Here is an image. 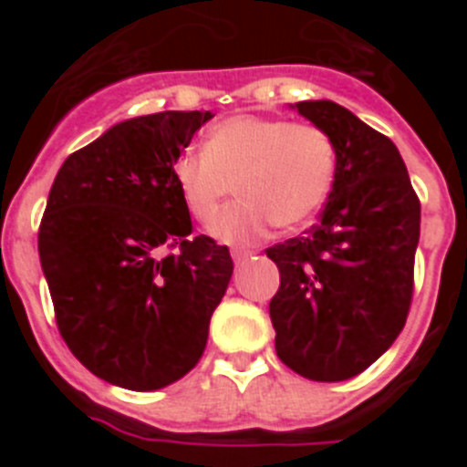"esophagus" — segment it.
Instances as JSON below:
<instances>
[{
  "label": "esophagus",
  "instance_id": "1",
  "mask_svg": "<svg viewBox=\"0 0 467 467\" xmlns=\"http://www.w3.org/2000/svg\"><path fill=\"white\" fill-rule=\"evenodd\" d=\"M231 257H234V262L236 264H241V262H245V259L253 257V253H250V250H234V253H231Z\"/></svg>",
  "mask_w": 467,
  "mask_h": 467
}]
</instances>
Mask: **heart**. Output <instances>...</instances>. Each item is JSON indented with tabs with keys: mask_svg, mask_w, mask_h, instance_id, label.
I'll return each instance as SVG.
<instances>
[{
	"mask_svg": "<svg viewBox=\"0 0 467 467\" xmlns=\"http://www.w3.org/2000/svg\"><path fill=\"white\" fill-rule=\"evenodd\" d=\"M334 171L337 151L323 128L238 114L210 128L201 154L180 156L172 177L189 214L201 224L217 217L236 184L241 201L220 214L213 236L250 245L274 224H306L325 203Z\"/></svg>",
	"mask_w": 467,
	"mask_h": 467,
	"instance_id": "obj_1",
	"label": "heart"
}]
</instances>
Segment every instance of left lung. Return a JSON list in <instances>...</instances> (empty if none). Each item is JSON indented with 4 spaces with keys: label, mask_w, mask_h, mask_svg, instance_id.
<instances>
[{
    "label": "left lung",
    "mask_w": 467,
    "mask_h": 467,
    "mask_svg": "<svg viewBox=\"0 0 467 467\" xmlns=\"http://www.w3.org/2000/svg\"><path fill=\"white\" fill-rule=\"evenodd\" d=\"M290 107L332 138L337 171L317 224L266 250L280 271L269 304L275 353L299 377L346 381L402 332L420 203L386 135L332 100Z\"/></svg>",
    "instance_id": "obj_1"
}]
</instances>
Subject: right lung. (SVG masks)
<instances>
[{
    "instance_id": "1",
    "label": "right lung",
    "mask_w": 467,
    "mask_h": 467,
    "mask_svg": "<svg viewBox=\"0 0 467 467\" xmlns=\"http://www.w3.org/2000/svg\"><path fill=\"white\" fill-rule=\"evenodd\" d=\"M213 111L126 119L65 159L39 226L57 329L111 386L159 390L192 372L234 274L226 245L192 234L172 168ZM168 244L180 254L163 255Z\"/></svg>"
}]
</instances>
